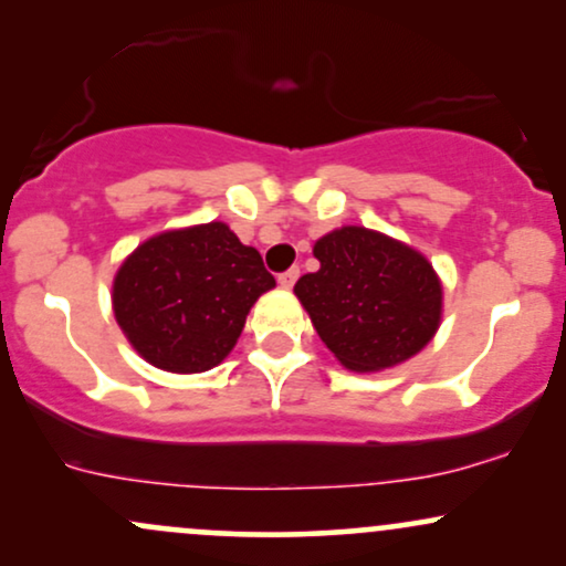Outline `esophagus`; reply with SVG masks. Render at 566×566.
<instances>
[{
    "label": "esophagus",
    "instance_id": "34e87169",
    "mask_svg": "<svg viewBox=\"0 0 566 566\" xmlns=\"http://www.w3.org/2000/svg\"><path fill=\"white\" fill-rule=\"evenodd\" d=\"M297 276H301V269H290V271H284V274H279V284H282L284 290H292V287H295Z\"/></svg>",
    "mask_w": 566,
    "mask_h": 566
}]
</instances>
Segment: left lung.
Masks as SVG:
<instances>
[{
	"mask_svg": "<svg viewBox=\"0 0 566 566\" xmlns=\"http://www.w3.org/2000/svg\"><path fill=\"white\" fill-rule=\"evenodd\" d=\"M319 271L295 295L322 343L350 373H382L420 354L437 335L444 290L423 252L365 226L316 239Z\"/></svg>",
	"mask_w": 566,
	"mask_h": 566,
	"instance_id": "obj_1",
	"label": "left lung"
}]
</instances>
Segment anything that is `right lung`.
Wrapping results in <instances>:
<instances>
[{
  "label": "right lung",
  "mask_w": 566,
  "mask_h": 566,
  "mask_svg": "<svg viewBox=\"0 0 566 566\" xmlns=\"http://www.w3.org/2000/svg\"><path fill=\"white\" fill-rule=\"evenodd\" d=\"M274 287L261 252L212 220L135 247L114 276L112 308L148 365L193 375L231 354L250 308Z\"/></svg>",
  "instance_id": "obj_1"
}]
</instances>
